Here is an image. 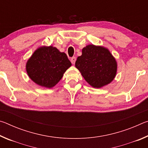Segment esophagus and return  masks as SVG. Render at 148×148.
Instances as JSON below:
<instances>
[{
  "label": "esophagus",
  "mask_w": 148,
  "mask_h": 148,
  "mask_svg": "<svg viewBox=\"0 0 148 148\" xmlns=\"http://www.w3.org/2000/svg\"><path fill=\"white\" fill-rule=\"evenodd\" d=\"M76 57H72L71 59V61L73 64H75V62H76Z\"/></svg>",
  "instance_id": "esophagus-1"
}]
</instances>
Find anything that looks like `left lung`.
Instances as JSON below:
<instances>
[{
    "label": "left lung",
    "instance_id": "obj_1",
    "mask_svg": "<svg viewBox=\"0 0 148 148\" xmlns=\"http://www.w3.org/2000/svg\"><path fill=\"white\" fill-rule=\"evenodd\" d=\"M75 66L85 80L94 88H101L113 81L117 63L109 49L102 46L87 45L77 58Z\"/></svg>",
    "mask_w": 148,
    "mask_h": 148
}]
</instances>
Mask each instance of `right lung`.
I'll list each match as a JSON object with an SVG mask.
<instances>
[{
    "instance_id": "obj_1",
    "label": "right lung",
    "mask_w": 148,
    "mask_h": 148,
    "mask_svg": "<svg viewBox=\"0 0 148 148\" xmlns=\"http://www.w3.org/2000/svg\"><path fill=\"white\" fill-rule=\"evenodd\" d=\"M71 65L64 52L53 46H44L35 50L27 61L26 71L35 84L50 89L58 84Z\"/></svg>"
}]
</instances>
